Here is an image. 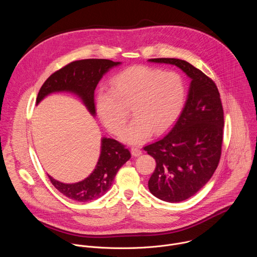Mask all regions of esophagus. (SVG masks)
I'll return each mask as SVG.
<instances>
[{"label":"esophagus","instance_id":"esophagus-1","mask_svg":"<svg viewBox=\"0 0 257 257\" xmlns=\"http://www.w3.org/2000/svg\"><path fill=\"white\" fill-rule=\"evenodd\" d=\"M131 153L134 157H139L141 154H142V151L139 149V148H136V146H133V148H131Z\"/></svg>","mask_w":257,"mask_h":257}]
</instances>
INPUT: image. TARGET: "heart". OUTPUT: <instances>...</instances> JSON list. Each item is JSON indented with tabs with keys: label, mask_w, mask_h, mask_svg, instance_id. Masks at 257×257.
<instances>
[{
	"label": "heart",
	"mask_w": 257,
	"mask_h": 257,
	"mask_svg": "<svg viewBox=\"0 0 257 257\" xmlns=\"http://www.w3.org/2000/svg\"><path fill=\"white\" fill-rule=\"evenodd\" d=\"M186 100V87L176 72L134 66L111 80V88L98 91L95 99L97 116L112 133H119L130 108L134 119L120 133V139L138 144L153 131H167L179 118Z\"/></svg>",
	"instance_id": "1"
}]
</instances>
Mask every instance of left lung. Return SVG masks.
Segmentation results:
<instances>
[{
  "instance_id": "obj_1",
  "label": "left lung",
  "mask_w": 257,
  "mask_h": 257,
  "mask_svg": "<svg viewBox=\"0 0 257 257\" xmlns=\"http://www.w3.org/2000/svg\"><path fill=\"white\" fill-rule=\"evenodd\" d=\"M149 62L175 65L191 80L186 102L173 128L144 148L157 163L149 181L150 191L161 200L180 202L201 189L218 165L223 105L214 82L190 63L174 58Z\"/></svg>"
}]
</instances>
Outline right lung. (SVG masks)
<instances>
[{
	"label": "right lung",
	"instance_id": "add662e5",
	"mask_svg": "<svg viewBox=\"0 0 257 257\" xmlns=\"http://www.w3.org/2000/svg\"><path fill=\"white\" fill-rule=\"evenodd\" d=\"M105 59H86L68 64L55 72L43 84L38 105L45 97L56 92H69L78 96L94 117V90L102 76L112 68L121 65ZM131 158L125 146L113 138L102 137L100 154L92 173L76 183H63L50 175L52 184L66 197L79 202H88L101 197L111 187L119 169Z\"/></svg>",
	"mask_w": 257,
	"mask_h": 257
}]
</instances>
